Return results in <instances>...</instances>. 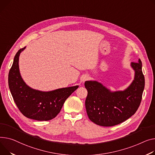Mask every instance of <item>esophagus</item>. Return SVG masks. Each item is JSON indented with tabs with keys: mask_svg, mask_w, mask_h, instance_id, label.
Listing matches in <instances>:
<instances>
[{
	"mask_svg": "<svg viewBox=\"0 0 155 155\" xmlns=\"http://www.w3.org/2000/svg\"><path fill=\"white\" fill-rule=\"evenodd\" d=\"M89 78H90V77H89L88 75H83V77H81V80L82 82H84V81H85L89 80Z\"/></svg>",
	"mask_w": 155,
	"mask_h": 155,
	"instance_id": "34e87169",
	"label": "esophagus"
}]
</instances>
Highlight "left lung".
Instances as JSON below:
<instances>
[{
	"mask_svg": "<svg viewBox=\"0 0 155 155\" xmlns=\"http://www.w3.org/2000/svg\"><path fill=\"white\" fill-rule=\"evenodd\" d=\"M135 76L131 84L125 90L111 91L100 82L89 80L85 82L88 91L85 108L88 118L95 124L111 127L125 121L136 113L145 88V77L141 61L131 63Z\"/></svg>",
	"mask_w": 155,
	"mask_h": 155,
	"instance_id": "left-lung-1",
	"label": "left lung"
}]
</instances>
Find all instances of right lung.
<instances>
[{"label": "right lung", "instance_id": "add662e5", "mask_svg": "<svg viewBox=\"0 0 155 155\" xmlns=\"http://www.w3.org/2000/svg\"><path fill=\"white\" fill-rule=\"evenodd\" d=\"M26 47L16 54L8 74L9 89L15 104L28 118L48 121L54 118L60 111L67 98L78 88V85L44 91L28 86L19 70V56Z\"/></svg>", "mask_w": 155, "mask_h": 155}]
</instances>
